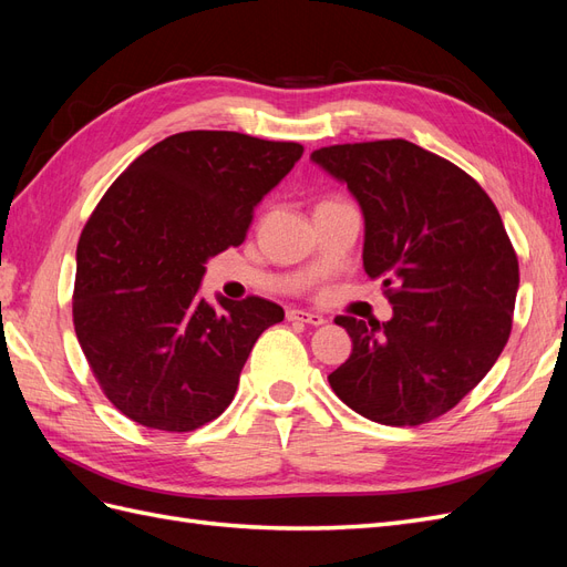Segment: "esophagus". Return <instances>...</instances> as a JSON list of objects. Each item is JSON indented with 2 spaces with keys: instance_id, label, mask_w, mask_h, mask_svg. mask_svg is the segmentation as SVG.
Segmentation results:
<instances>
[{
  "instance_id": "1",
  "label": "esophagus",
  "mask_w": 567,
  "mask_h": 567,
  "mask_svg": "<svg viewBox=\"0 0 567 567\" xmlns=\"http://www.w3.org/2000/svg\"><path fill=\"white\" fill-rule=\"evenodd\" d=\"M288 321H302V323H310V326H321L326 323V319L317 312H305V310H288L286 312Z\"/></svg>"
}]
</instances>
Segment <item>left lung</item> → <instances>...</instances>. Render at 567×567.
I'll use <instances>...</instances> for the list:
<instances>
[{
  "instance_id": "obj_1",
  "label": "left lung",
  "mask_w": 567,
  "mask_h": 567,
  "mask_svg": "<svg viewBox=\"0 0 567 567\" xmlns=\"http://www.w3.org/2000/svg\"><path fill=\"white\" fill-rule=\"evenodd\" d=\"M364 215V271L390 321L336 317L352 352L329 383L357 414L421 425L485 379L511 336L518 257L499 210L454 163L404 140L323 146L310 156Z\"/></svg>"
}]
</instances>
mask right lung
Listing matches in <instances>:
<instances>
[{"label": "right lung", "instance_id": "obj_1", "mask_svg": "<svg viewBox=\"0 0 567 567\" xmlns=\"http://www.w3.org/2000/svg\"><path fill=\"white\" fill-rule=\"evenodd\" d=\"M302 156L296 142L194 130L120 175L78 244L73 323L115 409L186 433L225 411L277 302L200 298L205 262L244 244L252 213Z\"/></svg>", "mask_w": 567, "mask_h": 567}]
</instances>
